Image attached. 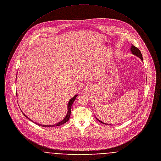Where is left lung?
<instances>
[{"label":"left lung","mask_w":161,"mask_h":161,"mask_svg":"<svg viewBox=\"0 0 161 161\" xmlns=\"http://www.w3.org/2000/svg\"><path fill=\"white\" fill-rule=\"evenodd\" d=\"M130 50H131V53H132V54H133V55H136L137 57H138L139 58H141V59L143 61L142 55V54H141V51H139V49H138V47H136L133 46V45H131V47H130ZM96 119H97L98 121H100V123H103V124H106V123L102 122L101 121H100V119H98V118H96Z\"/></svg>","instance_id":"left-lung-1"}]
</instances>
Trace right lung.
<instances>
[{
  "mask_svg": "<svg viewBox=\"0 0 161 161\" xmlns=\"http://www.w3.org/2000/svg\"><path fill=\"white\" fill-rule=\"evenodd\" d=\"M16 95H17V94H16ZM77 96H78V95H75L73 98H72L70 100H69L68 104V112H67V114H66V117H65L61 121H60V123H57V124H54V125H46L39 124H37V123L33 122L31 119H30L28 117H27L23 113V114L25 117H26V118H27L28 119H29L30 121H32L33 123H35V124H37V125H40V126H42V127H55V126H60V125H61L62 124H64V123H66L67 121H69L70 115V112H71V107H72V105L73 103L74 102V101L75 100V98H76V97H77Z\"/></svg>",
  "mask_w": 161,
  "mask_h": 161,
  "instance_id": "obj_1",
  "label": "right lung"
}]
</instances>
